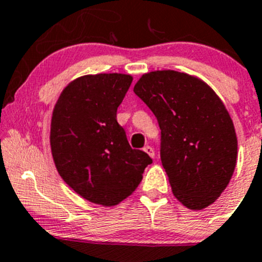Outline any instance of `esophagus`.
I'll return each mask as SVG.
<instances>
[{"instance_id": "obj_1", "label": "esophagus", "mask_w": 262, "mask_h": 262, "mask_svg": "<svg viewBox=\"0 0 262 262\" xmlns=\"http://www.w3.org/2000/svg\"><path fill=\"white\" fill-rule=\"evenodd\" d=\"M144 151L150 156V158H154V156H155V151H154L152 147L149 146V145H146V146L144 147Z\"/></svg>"}]
</instances>
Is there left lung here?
I'll use <instances>...</instances> for the list:
<instances>
[{
    "instance_id": "left-lung-1",
    "label": "left lung",
    "mask_w": 262,
    "mask_h": 262,
    "mask_svg": "<svg viewBox=\"0 0 262 262\" xmlns=\"http://www.w3.org/2000/svg\"><path fill=\"white\" fill-rule=\"evenodd\" d=\"M134 92L159 122L161 164L175 198L189 209L208 207L236 168V131L223 102L203 80L175 71L146 73Z\"/></svg>"
}]
</instances>
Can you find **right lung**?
<instances>
[{
  "instance_id": "add662e5",
  "label": "right lung",
  "mask_w": 262,
  "mask_h": 262,
  "mask_svg": "<svg viewBox=\"0 0 262 262\" xmlns=\"http://www.w3.org/2000/svg\"><path fill=\"white\" fill-rule=\"evenodd\" d=\"M132 77L120 73L83 75L61 92L53 111L50 146L64 182L92 203L112 207L131 195L152 163L132 149L117 108Z\"/></svg>"
}]
</instances>
